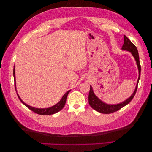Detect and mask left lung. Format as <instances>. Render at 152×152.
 <instances>
[{
  "instance_id": "obj_1",
  "label": "left lung",
  "mask_w": 152,
  "mask_h": 152,
  "mask_svg": "<svg viewBox=\"0 0 152 152\" xmlns=\"http://www.w3.org/2000/svg\"><path fill=\"white\" fill-rule=\"evenodd\" d=\"M122 49L123 50H127L128 51L131 52V54H132V56L135 58V60L136 61L137 68H138L139 70V77L137 82L136 89L134 91V93H133L130 96V98L126 99L125 102L117 104H108L103 103L102 101H101L98 98L97 96H96L94 93L93 87L90 86V91L89 94V103L92 108L95 110L96 111H97L99 113L109 114L118 111V110L121 109L124 107H125V106L127 104L129 103H130L132 98H134V96H135V94L136 93V91L137 89V84H138L139 80L140 79L141 73V65L140 62L138 51H137V49L134 45V44L131 42V41L129 39L126 35H124V44Z\"/></svg>"
}]
</instances>
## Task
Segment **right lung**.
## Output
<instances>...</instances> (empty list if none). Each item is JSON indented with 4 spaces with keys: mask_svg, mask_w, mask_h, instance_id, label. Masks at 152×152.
Masks as SVG:
<instances>
[{
    "mask_svg": "<svg viewBox=\"0 0 152 152\" xmlns=\"http://www.w3.org/2000/svg\"><path fill=\"white\" fill-rule=\"evenodd\" d=\"M13 76H14V80H15V89H16V81H15V69L14 68L13 70ZM70 93V91H67L66 93L64 94V96H63V98H61V99L60 100V102L59 103H58L54 105L53 107H51L50 108H34L32 107H30V106L26 104V103H25L21 99V98H20V96H18V94H17L18 98L20 99V100L21 101V102L25 104L27 108H28L30 110H31V111H33L34 112L37 113L39 115H53L54 113H56L57 112H58L59 111H60L61 110H62L65 106V103H66V98L68 94V93Z\"/></svg>",
    "mask_w": 152,
    "mask_h": 152,
    "instance_id": "1",
    "label": "right lung"
}]
</instances>
